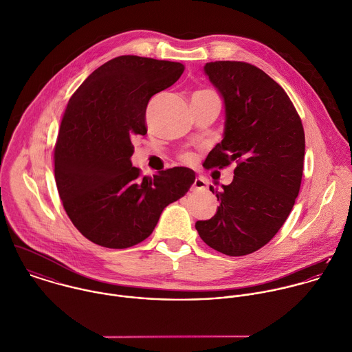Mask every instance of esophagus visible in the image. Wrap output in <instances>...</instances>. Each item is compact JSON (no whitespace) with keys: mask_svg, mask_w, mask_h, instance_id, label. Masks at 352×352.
Instances as JSON below:
<instances>
[{"mask_svg":"<svg viewBox=\"0 0 352 352\" xmlns=\"http://www.w3.org/2000/svg\"><path fill=\"white\" fill-rule=\"evenodd\" d=\"M207 186V179L203 177H196L195 182H193V188L195 189H204Z\"/></svg>","mask_w":352,"mask_h":352,"instance_id":"obj_1","label":"esophagus"}]
</instances>
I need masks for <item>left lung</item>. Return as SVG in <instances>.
Wrapping results in <instances>:
<instances>
[{"instance_id":"1","label":"left lung","mask_w":352,"mask_h":352,"mask_svg":"<svg viewBox=\"0 0 352 352\" xmlns=\"http://www.w3.org/2000/svg\"><path fill=\"white\" fill-rule=\"evenodd\" d=\"M204 73L224 104L223 140L206 167L236 163L234 179L220 190L210 220L196 221L201 239L227 256H246L280 230L298 197L305 132L285 91L265 72L239 61L207 63Z\"/></svg>"}]
</instances>
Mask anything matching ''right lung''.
Here are the masks:
<instances>
[{"instance_id": "add662e5", "label": "right lung", "mask_w": 352, "mask_h": 352, "mask_svg": "<svg viewBox=\"0 0 352 352\" xmlns=\"http://www.w3.org/2000/svg\"><path fill=\"white\" fill-rule=\"evenodd\" d=\"M184 65L121 56L92 72L72 95L54 149L64 208L91 242L126 249L148 238L163 210L195 182L186 167L140 178L132 138L145 135L149 99L171 87Z\"/></svg>"}]
</instances>
